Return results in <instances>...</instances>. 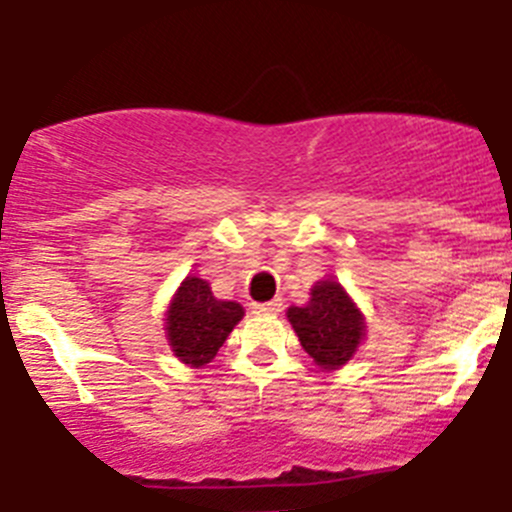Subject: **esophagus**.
<instances>
[{"instance_id": "esophagus-1", "label": "esophagus", "mask_w": 512, "mask_h": 512, "mask_svg": "<svg viewBox=\"0 0 512 512\" xmlns=\"http://www.w3.org/2000/svg\"><path fill=\"white\" fill-rule=\"evenodd\" d=\"M280 308H283V303H280V301L252 303V313H257V316H267V313H278Z\"/></svg>"}]
</instances>
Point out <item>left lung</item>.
<instances>
[{"mask_svg":"<svg viewBox=\"0 0 512 512\" xmlns=\"http://www.w3.org/2000/svg\"><path fill=\"white\" fill-rule=\"evenodd\" d=\"M288 321L301 347L324 370H336L349 362L365 336V316L347 290L331 278L313 285L306 306H290Z\"/></svg>","mask_w":512,"mask_h":512,"instance_id":"obj_1","label":"left lung"}]
</instances>
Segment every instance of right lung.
I'll list each match as a JSON object with an SVG mask.
<instances>
[{"label": "right lung", "mask_w": 512, "mask_h": 512, "mask_svg": "<svg viewBox=\"0 0 512 512\" xmlns=\"http://www.w3.org/2000/svg\"><path fill=\"white\" fill-rule=\"evenodd\" d=\"M245 308L234 301H219L209 283L186 278L165 313V336L181 362L201 367L216 357L234 326L242 321Z\"/></svg>", "instance_id": "add662e5"}]
</instances>
